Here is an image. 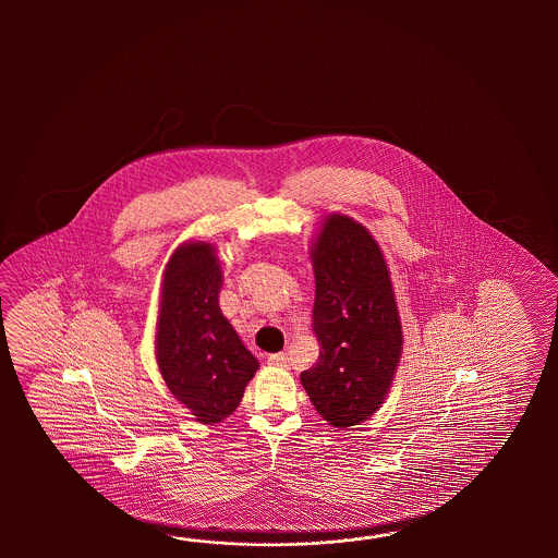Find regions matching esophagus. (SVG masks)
I'll return each mask as SVG.
<instances>
[{"label":"esophagus","mask_w":558,"mask_h":558,"mask_svg":"<svg viewBox=\"0 0 558 558\" xmlns=\"http://www.w3.org/2000/svg\"><path fill=\"white\" fill-rule=\"evenodd\" d=\"M267 363L274 367H287V355L284 353H275V355L267 356Z\"/></svg>","instance_id":"1"}]
</instances>
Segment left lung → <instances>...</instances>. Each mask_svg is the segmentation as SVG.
<instances>
[{"label": "left lung", "instance_id": "1", "mask_svg": "<svg viewBox=\"0 0 558 558\" xmlns=\"http://www.w3.org/2000/svg\"><path fill=\"white\" fill-rule=\"evenodd\" d=\"M308 255L320 351L301 383L329 425L355 427L385 403L401 361L403 329L391 275L379 243L349 215H327Z\"/></svg>", "mask_w": 558, "mask_h": 558}]
</instances>
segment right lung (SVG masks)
I'll use <instances>...</instances> for the list:
<instances>
[{"label":"right lung","instance_id":"obj_1","mask_svg":"<svg viewBox=\"0 0 558 558\" xmlns=\"http://www.w3.org/2000/svg\"><path fill=\"white\" fill-rule=\"evenodd\" d=\"M221 284L217 251L205 241L179 245L161 283L157 365L167 389L203 425L231 415L259 368L219 308Z\"/></svg>","mask_w":558,"mask_h":558}]
</instances>
